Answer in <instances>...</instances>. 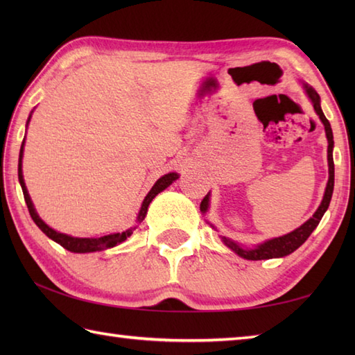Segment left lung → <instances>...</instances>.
I'll list each match as a JSON object with an SVG mask.
<instances>
[{
	"label": "left lung",
	"instance_id": "left-lung-1",
	"mask_svg": "<svg viewBox=\"0 0 355 355\" xmlns=\"http://www.w3.org/2000/svg\"><path fill=\"white\" fill-rule=\"evenodd\" d=\"M304 88H305L308 97L311 99L313 107H314L315 112H318V116L320 117L322 123L325 125V132H327V139H328V166H329V178H328L325 195H323V200L320 202L319 209L315 210V214L310 218V220H308L305 224L300 225L299 229L288 233V235H284V236L266 241L263 244L258 245L256 248H250V250L239 247L236 243H233V241H230V239L224 236L223 238L224 244L227 245L229 248H232V250L235 253H238L241 258H245V259H250V261H261V259H271V258H282V256L293 253L294 250H296V248H299L300 245L305 243L308 236H310L313 233V230L318 227L323 214L327 212V209L329 206L331 197H333V191H334V160H333L334 140H333V130H331V125L328 122V119L322 112L319 94L315 93V89L310 85L304 84ZM207 206H209V193L201 201V205H200L201 212L206 214Z\"/></svg>",
	"mask_w": 355,
	"mask_h": 355
}]
</instances>
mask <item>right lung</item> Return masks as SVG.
<instances>
[{
	"label": "right lung",
	"mask_w": 355,
	"mask_h": 355,
	"mask_svg": "<svg viewBox=\"0 0 355 355\" xmlns=\"http://www.w3.org/2000/svg\"><path fill=\"white\" fill-rule=\"evenodd\" d=\"M28 120H30V117H28ZM28 120H27V122H28ZM22 150H24V141H22L21 153H19V163H18V178H19V183H21V187H22V193H24L26 205H27V209H28V212H30V216H32V220L35 221V224L37 225V227H40L50 239H53L58 244H61L64 248H67V250H70L73 253H89V252L105 250V248L116 247L117 244L123 243V241L128 236H131L132 229L126 230V232H122V233H112V235L101 236V238H73V236L64 235V233H59L56 230H53L51 227H49V225L45 224L41 220V218L37 216V214L35 212L33 202H32V200H30V195L27 192L24 178H22V169H21V166H22ZM177 178H178L177 173L172 172V173H166V175H163L162 178L157 180V183L153 186V189L149 191V193L146 195L145 200H143V205H141V209H140V212H139V218H137L139 221L145 220L149 202L155 198V195H158L162 191H164L166 187H168L169 184H172V182H175Z\"/></svg>",
	"instance_id": "add662e5"
}]
</instances>
